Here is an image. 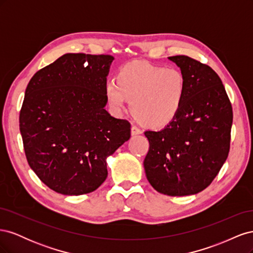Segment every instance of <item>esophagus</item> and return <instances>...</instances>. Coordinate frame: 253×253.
Masks as SVG:
<instances>
[{
    "label": "esophagus",
    "instance_id": "esophagus-1",
    "mask_svg": "<svg viewBox=\"0 0 253 253\" xmlns=\"http://www.w3.org/2000/svg\"><path fill=\"white\" fill-rule=\"evenodd\" d=\"M141 133H142V131H141V129H140L139 127H137V126H133L131 127V134H132L133 136L139 135V134H141Z\"/></svg>",
    "mask_w": 253,
    "mask_h": 253
}]
</instances>
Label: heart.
<instances>
[{
  "label": "heart",
  "mask_w": 253,
  "mask_h": 253,
  "mask_svg": "<svg viewBox=\"0 0 253 253\" xmlns=\"http://www.w3.org/2000/svg\"><path fill=\"white\" fill-rule=\"evenodd\" d=\"M105 95L115 111L126 108L150 127H164L179 114L187 96V80L177 68L133 61L122 66L117 79L105 83Z\"/></svg>",
  "instance_id": "heart-1"
}]
</instances>
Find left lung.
Instances as JSON below:
<instances>
[{
	"mask_svg": "<svg viewBox=\"0 0 253 253\" xmlns=\"http://www.w3.org/2000/svg\"><path fill=\"white\" fill-rule=\"evenodd\" d=\"M187 80L176 118L162 131L144 132L150 148L143 166L151 186L169 196L201 192L229 154L233 113L218 75L188 56L169 57Z\"/></svg>",
	"mask_w": 253,
	"mask_h": 253,
	"instance_id": "1",
	"label": "left lung"
}]
</instances>
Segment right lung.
<instances>
[{"label": "right lung", "instance_id": "1", "mask_svg": "<svg viewBox=\"0 0 253 253\" xmlns=\"http://www.w3.org/2000/svg\"><path fill=\"white\" fill-rule=\"evenodd\" d=\"M111 55L65 53L38 71L25 90L20 132L29 167L64 195L93 192L106 157L131 137V125L104 110Z\"/></svg>", "mask_w": 253, "mask_h": 253}]
</instances>
